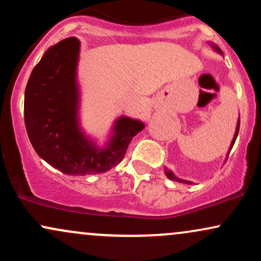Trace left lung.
Here are the masks:
<instances>
[{
    "instance_id": "obj_1",
    "label": "left lung",
    "mask_w": 261,
    "mask_h": 261,
    "mask_svg": "<svg viewBox=\"0 0 261 261\" xmlns=\"http://www.w3.org/2000/svg\"><path fill=\"white\" fill-rule=\"evenodd\" d=\"M210 45H211L212 46V49L215 50V51L216 53H218L220 54V55H222V51H221V49L220 47L217 46V45H215L214 43H208ZM239 124H241V118H238V121H237V126H236V133H234V136H233V140H232V142H230V146H229V148H228V153H227V157H228V154H229V152H230V149H232V147H233V145H234V142H236V139H237V136H238V133H239ZM164 173H166V175H167V178L168 179H170V180H174V181H179V182H184V184H194L193 181H189V180H184V179H180V178H178V176H176L174 173L172 172V170H169L168 168H166L164 169Z\"/></svg>"
}]
</instances>
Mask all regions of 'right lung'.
Masks as SVG:
<instances>
[{"mask_svg": "<svg viewBox=\"0 0 261 261\" xmlns=\"http://www.w3.org/2000/svg\"><path fill=\"white\" fill-rule=\"evenodd\" d=\"M80 46L79 39L67 38L49 47L33 68L24 93V121L33 148L68 175L98 174L115 167L133 137L145 127L141 120L119 116L104 146L83 131L77 80Z\"/></svg>", "mask_w": 261, "mask_h": 261, "instance_id": "add662e5", "label": "right lung"}]
</instances>
